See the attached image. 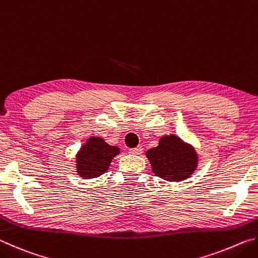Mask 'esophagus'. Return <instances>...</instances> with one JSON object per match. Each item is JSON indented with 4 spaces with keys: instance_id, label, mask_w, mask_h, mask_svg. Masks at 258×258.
Returning <instances> with one entry per match:
<instances>
[{
    "instance_id": "34e87169",
    "label": "esophagus",
    "mask_w": 258,
    "mask_h": 258,
    "mask_svg": "<svg viewBox=\"0 0 258 258\" xmlns=\"http://www.w3.org/2000/svg\"><path fill=\"white\" fill-rule=\"evenodd\" d=\"M142 151H143L142 147H140V146L135 147V148H133V149L130 150V152H131V154H132V155H141Z\"/></svg>"
}]
</instances>
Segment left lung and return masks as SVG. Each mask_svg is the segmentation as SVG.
Masks as SVG:
<instances>
[{
  "mask_svg": "<svg viewBox=\"0 0 258 258\" xmlns=\"http://www.w3.org/2000/svg\"><path fill=\"white\" fill-rule=\"evenodd\" d=\"M157 176L169 182H180L189 178L197 169L199 157L190 143L175 134L164 135L158 146L146 152Z\"/></svg>",
  "mask_w": 258,
  "mask_h": 258,
  "instance_id": "8db88e82",
  "label": "left lung"
}]
</instances>
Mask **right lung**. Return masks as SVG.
Instances as JSON below:
<instances>
[{"mask_svg":"<svg viewBox=\"0 0 258 258\" xmlns=\"http://www.w3.org/2000/svg\"><path fill=\"white\" fill-rule=\"evenodd\" d=\"M119 154L118 147L108 145L100 137H90L76 154L78 176L84 180L99 177L108 171L111 160Z\"/></svg>","mask_w":258,"mask_h":258,"instance_id":"obj_1","label":"right lung"}]
</instances>
